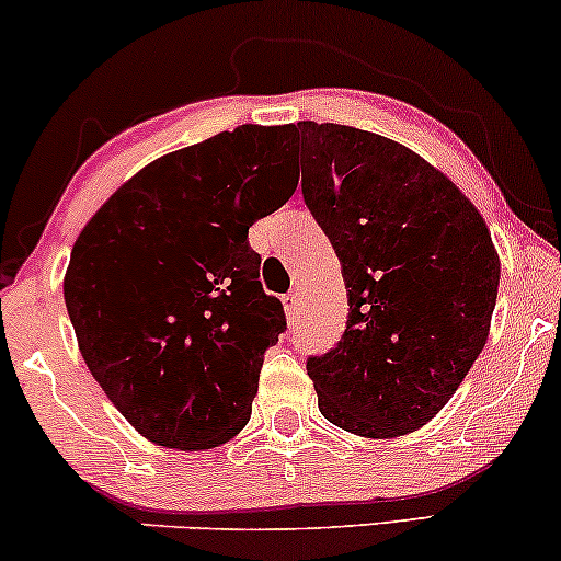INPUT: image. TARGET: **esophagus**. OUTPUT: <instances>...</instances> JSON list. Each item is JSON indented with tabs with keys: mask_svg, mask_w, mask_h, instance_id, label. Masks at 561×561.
<instances>
[{
	"mask_svg": "<svg viewBox=\"0 0 561 561\" xmlns=\"http://www.w3.org/2000/svg\"><path fill=\"white\" fill-rule=\"evenodd\" d=\"M283 307H286L288 320H296V317H299V312H301V301H299V296H296V294L283 296Z\"/></svg>",
	"mask_w": 561,
	"mask_h": 561,
	"instance_id": "obj_1",
	"label": "esophagus"
}]
</instances>
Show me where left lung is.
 Here are the masks:
<instances>
[{"mask_svg":"<svg viewBox=\"0 0 561 561\" xmlns=\"http://www.w3.org/2000/svg\"><path fill=\"white\" fill-rule=\"evenodd\" d=\"M301 195L343 265L348 322L307 358L322 416L369 439L416 432L481 348L500 286L486 220L449 179L382 135L299 122Z\"/></svg>","mask_w":561,"mask_h":561,"instance_id":"left-lung-1","label":"left lung"}]
</instances>
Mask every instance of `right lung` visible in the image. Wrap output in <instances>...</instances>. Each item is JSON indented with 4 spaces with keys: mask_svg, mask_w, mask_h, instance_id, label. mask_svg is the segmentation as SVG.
<instances>
[{
    "mask_svg": "<svg viewBox=\"0 0 561 561\" xmlns=\"http://www.w3.org/2000/svg\"><path fill=\"white\" fill-rule=\"evenodd\" d=\"M288 127L241 124L122 184L72 247L65 304L80 354L145 439L210 449L252 416L286 330L249 226L296 192Z\"/></svg>",
    "mask_w": 561,
    "mask_h": 561,
    "instance_id": "obj_1",
    "label": "right lung"
}]
</instances>
